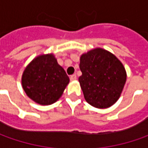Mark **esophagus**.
I'll return each instance as SVG.
<instances>
[{"instance_id":"obj_1","label":"esophagus","mask_w":148,"mask_h":148,"mask_svg":"<svg viewBox=\"0 0 148 148\" xmlns=\"http://www.w3.org/2000/svg\"><path fill=\"white\" fill-rule=\"evenodd\" d=\"M70 80H71V81H75V80H77V75H76V74L71 75V77H70Z\"/></svg>"}]
</instances>
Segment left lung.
Listing matches in <instances>:
<instances>
[{
	"mask_svg": "<svg viewBox=\"0 0 148 148\" xmlns=\"http://www.w3.org/2000/svg\"><path fill=\"white\" fill-rule=\"evenodd\" d=\"M79 77L86 102L99 109H106L119 99L126 82L127 74L122 62L109 51L100 48L82 54Z\"/></svg>",
	"mask_w": 148,
	"mask_h": 148,
	"instance_id": "1",
	"label": "left lung"
}]
</instances>
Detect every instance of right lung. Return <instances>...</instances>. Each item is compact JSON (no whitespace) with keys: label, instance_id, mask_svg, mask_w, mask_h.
<instances>
[{"label":"right lung","instance_id":"1","mask_svg":"<svg viewBox=\"0 0 148 148\" xmlns=\"http://www.w3.org/2000/svg\"><path fill=\"white\" fill-rule=\"evenodd\" d=\"M21 82L25 92L32 100L48 105L62 96L69 83V77L53 54H43L26 66Z\"/></svg>","mask_w":148,"mask_h":148}]
</instances>
